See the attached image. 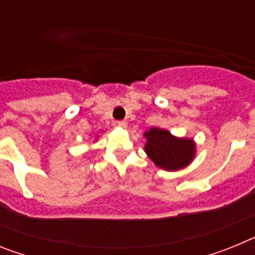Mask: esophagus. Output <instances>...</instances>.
Here are the masks:
<instances>
[{"label":"esophagus","instance_id":"esophagus-1","mask_svg":"<svg viewBox=\"0 0 255 255\" xmlns=\"http://www.w3.org/2000/svg\"><path fill=\"white\" fill-rule=\"evenodd\" d=\"M117 126L121 128V129H126V126H128V123L126 121H117Z\"/></svg>","mask_w":255,"mask_h":255}]
</instances>
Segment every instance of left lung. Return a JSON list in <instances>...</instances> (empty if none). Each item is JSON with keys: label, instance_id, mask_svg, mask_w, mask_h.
<instances>
[{"label": "left lung", "instance_id": "1", "mask_svg": "<svg viewBox=\"0 0 255 255\" xmlns=\"http://www.w3.org/2000/svg\"><path fill=\"white\" fill-rule=\"evenodd\" d=\"M144 150L157 167L166 171L185 168L195 158L197 145L193 139L177 138L168 130L152 128L144 132Z\"/></svg>", "mask_w": 255, "mask_h": 255}]
</instances>
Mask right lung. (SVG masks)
Segmentation results:
<instances>
[{
	"label": "right lung",
	"instance_id": "add662e5",
	"mask_svg": "<svg viewBox=\"0 0 255 255\" xmlns=\"http://www.w3.org/2000/svg\"><path fill=\"white\" fill-rule=\"evenodd\" d=\"M97 138H98V136H97ZM97 138H96V139H97Z\"/></svg>",
	"mask_w": 255,
	"mask_h": 255
}]
</instances>
